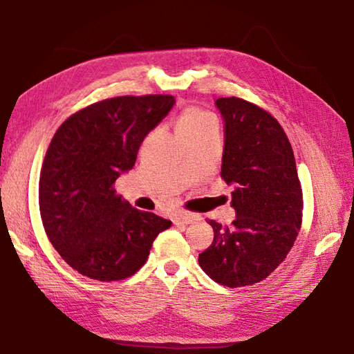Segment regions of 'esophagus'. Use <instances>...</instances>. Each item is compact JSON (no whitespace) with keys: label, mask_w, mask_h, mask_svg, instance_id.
Segmentation results:
<instances>
[{"label":"esophagus","mask_w":354,"mask_h":354,"mask_svg":"<svg viewBox=\"0 0 354 354\" xmlns=\"http://www.w3.org/2000/svg\"><path fill=\"white\" fill-rule=\"evenodd\" d=\"M198 219H199L198 216L190 214V213H178L175 214V217H173V222L176 225H190L193 222H196Z\"/></svg>","instance_id":"1"}]
</instances>
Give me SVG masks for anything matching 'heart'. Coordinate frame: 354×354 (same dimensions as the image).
<instances>
[{
  "instance_id": "b5f03b06",
  "label": "heart",
  "mask_w": 354,
  "mask_h": 354,
  "mask_svg": "<svg viewBox=\"0 0 354 354\" xmlns=\"http://www.w3.org/2000/svg\"><path fill=\"white\" fill-rule=\"evenodd\" d=\"M212 127H216V118L198 108H185L176 122V132L181 138L205 132Z\"/></svg>"
}]
</instances>
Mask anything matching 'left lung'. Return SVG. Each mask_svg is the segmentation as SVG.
Instances as JSON below:
<instances>
[{
	"label": "left lung",
	"mask_w": 354,
	"mask_h": 354,
	"mask_svg": "<svg viewBox=\"0 0 354 354\" xmlns=\"http://www.w3.org/2000/svg\"><path fill=\"white\" fill-rule=\"evenodd\" d=\"M223 120L221 176L236 219L216 221L214 239L199 266L216 283L242 288L266 278L286 259L301 227L303 192L295 156L283 127L255 104L237 97L216 100Z\"/></svg>",
	"instance_id": "obj_1"
}]
</instances>
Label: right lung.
I'll use <instances>...</instances> for the list:
<instances>
[{
	"label": "right lung",
	"instance_id": "add662e5",
	"mask_svg": "<svg viewBox=\"0 0 354 354\" xmlns=\"http://www.w3.org/2000/svg\"><path fill=\"white\" fill-rule=\"evenodd\" d=\"M171 95L114 97L73 114L53 137L39 179L45 232L79 274L123 280L145 265L171 222L115 194L146 135L171 111Z\"/></svg>",
	"mask_w": 354,
	"mask_h": 354
}]
</instances>
